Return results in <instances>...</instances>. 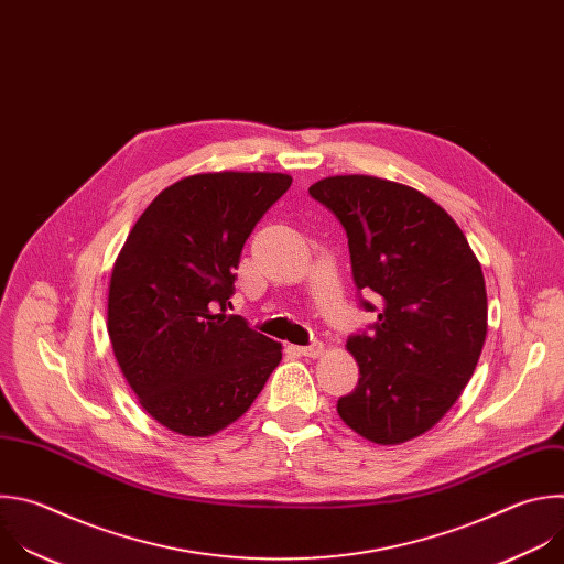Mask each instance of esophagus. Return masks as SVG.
I'll list each match as a JSON object with an SVG mask.
<instances>
[{
    "instance_id": "1",
    "label": "esophagus",
    "mask_w": 564,
    "mask_h": 564,
    "mask_svg": "<svg viewBox=\"0 0 564 564\" xmlns=\"http://www.w3.org/2000/svg\"><path fill=\"white\" fill-rule=\"evenodd\" d=\"M302 356H306V358H317V356H322V351H324V347H322V343H311L308 347H300L297 349Z\"/></svg>"
}]
</instances>
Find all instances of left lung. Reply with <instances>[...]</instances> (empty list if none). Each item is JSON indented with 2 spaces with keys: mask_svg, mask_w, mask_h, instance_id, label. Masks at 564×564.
Returning <instances> with one entry per match:
<instances>
[{
  "mask_svg": "<svg viewBox=\"0 0 564 564\" xmlns=\"http://www.w3.org/2000/svg\"><path fill=\"white\" fill-rule=\"evenodd\" d=\"M308 195L343 224L360 306L378 311L349 335L358 387L337 413L376 444L429 431L471 380L487 337L480 262L448 213L420 191L371 175H335ZM376 292L379 306L364 295Z\"/></svg>",
  "mask_w": 564,
  "mask_h": 564,
  "instance_id": "obj_1",
  "label": "left lung"
}]
</instances>
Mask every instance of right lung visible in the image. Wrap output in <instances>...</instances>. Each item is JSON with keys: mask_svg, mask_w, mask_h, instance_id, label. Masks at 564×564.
I'll use <instances>...</instances> for the list:
<instances>
[{"mask_svg": "<svg viewBox=\"0 0 564 564\" xmlns=\"http://www.w3.org/2000/svg\"><path fill=\"white\" fill-rule=\"evenodd\" d=\"M289 186L284 173L184 177L149 204L112 267V354L147 413L175 433L236 422L282 360V345L227 304L245 242Z\"/></svg>", "mask_w": 564, "mask_h": 564, "instance_id": "1", "label": "right lung"}]
</instances>
